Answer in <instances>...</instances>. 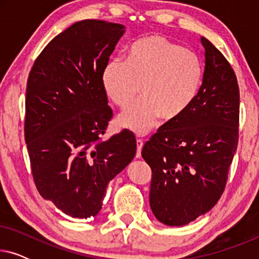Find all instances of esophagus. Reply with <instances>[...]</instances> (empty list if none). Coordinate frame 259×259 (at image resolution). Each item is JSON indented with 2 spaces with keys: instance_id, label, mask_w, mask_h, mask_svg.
Listing matches in <instances>:
<instances>
[{
  "instance_id": "obj_1",
  "label": "esophagus",
  "mask_w": 259,
  "mask_h": 259,
  "mask_svg": "<svg viewBox=\"0 0 259 259\" xmlns=\"http://www.w3.org/2000/svg\"><path fill=\"white\" fill-rule=\"evenodd\" d=\"M143 146H144L143 140L137 139V154H136L137 158L141 157V148H143Z\"/></svg>"
}]
</instances>
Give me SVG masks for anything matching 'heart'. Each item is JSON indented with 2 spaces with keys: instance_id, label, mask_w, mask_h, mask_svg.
<instances>
[{
  "instance_id": "heart-1",
  "label": "heart",
  "mask_w": 259,
  "mask_h": 259,
  "mask_svg": "<svg viewBox=\"0 0 259 259\" xmlns=\"http://www.w3.org/2000/svg\"><path fill=\"white\" fill-rule=\"evenodd\" d=\"M204 67L197 53L160 35L139 38L127 59H113L102 70L106 95L120 108L144 94L118 121L137 134L148 132L159 119L173 122L185 114L203 83ZM143 87L141 88V86Z\"/></svg>"
}]
</instances>
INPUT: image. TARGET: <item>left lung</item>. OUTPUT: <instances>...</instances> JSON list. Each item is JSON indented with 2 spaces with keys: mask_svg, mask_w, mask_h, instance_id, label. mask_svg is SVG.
Wrapping results in <instances>:
<instances>
[{
  "mask_svg": "<svg viewBox=\"0 0 259 259\" xmlns=\"http://www.w3.org/2000/svg\"><path fill=\"white\" fill-rule=\"evenodd\" d=\"M199 94L182 118L166 122L141 155L152 169L150 205L159 222L182 226L206 213L225 190L238 145L239 88L225 56L207 38Z\"/></svg>",
  "mask_w": 259,
  "mask_h": 259,
  "instance_id": "obj_1",
  "label": "left lung"
}]
</instances>
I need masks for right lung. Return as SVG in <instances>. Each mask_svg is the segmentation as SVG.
<instances>
[{"instance_id":"add662e5","label":"right lung","mask_w":259,"mask_h":259,"mask_svg":"<svg viewBox=\"0 0 259 259\" xmlns=\"http://www.w3.org/2000/svg\"><path fill=\"white\" fill-rule=\"evenodd\" d=\"M123 28L75 22L46 46L28 76L24 140L35 186L73 218L98 214L109 180L136 155L127 130L101 139L113 116L101 75Z\"/></svg>"}]
</instances>
